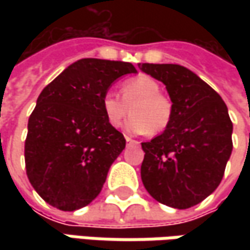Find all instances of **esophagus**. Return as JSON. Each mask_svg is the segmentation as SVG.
Segmentation results:
<instances>
[{
  "instance_id": "34e87169",
  "label": "esophagus",
  "mask_w": 250,
  "mask_h": 250,
  "mask_svg": "<svg viewBox=\"0 0 250 250\" xmlns=\"http://www.w3.org/2000/svg\"><path fill=\"white\" fill-rule=\"evenodd\" d=\"M125 140H126V143H128V145H138V143H139L138 140L130 139L129 136H125Z\"/></svg>"
}]
</instances>
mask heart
Wrapping results in <instances>:
<instances>
[{"label":"heart","instance_id":"1","mask_svg":"<svg viewBox=\"0 0 250 250\" xmlns=\"http://www.w3.org/2000/svg\"><path fill=\"white\" fill-rule=\"evenodd\" d=\"M160 83L149 75H138L122 83L120 97L114 91L104 93L101 110L114 128H120L125 118L132 112L125 124L128 133L159 135L167 129L174 118V105L169 97L160 93Z\"/></svg>","mask_w":250,"mask_h":250}]
</instances>
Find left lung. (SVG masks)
<instances>
[{
    "label": "left lung",
    "instance_id": "obj_1",
    "mask_svg": "<svg viewBox=\"0 0 250 250\" xmlns=\"http://www.w3.org/2000/svg\"><path fill=\"white\" fill-rule=\"evenodd\" d=\"M139 68L166 84L174 105L171 125L142 143V182L157 202L189 208L220 185L232 151V122L226 103L196 73L175 63Z\"/></svg>",
    "mask_w": 250,
    "mask_h": 250
}]
</instances>
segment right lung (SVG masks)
Returning a JSON list of instances; mask_svg holds the SVG:
<instances>
[{
    "label": "right lung",
    "instance_id": "1",
    "mask_svg": "<svg viewBox=\"0 0 250 250\" xmlns=\"http://www.w3.org/2000/svg\"><path fill=\"white\" fill-rule=\"evenodd\" d=\"M130 62L83 58L40 93L24 142L26 174L34 190L62 211L87 206L101 192L111 164L125 149L101 99Z\"/></svg>",
    "mask_w": 250,
    "mask_h": 250
}]
</instances>
